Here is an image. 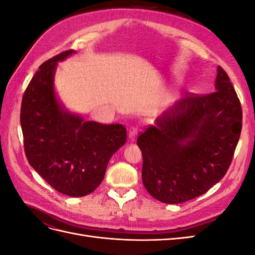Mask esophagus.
<instances>
[{"label":"esophagus","instance_id":"esophagus-1","mask_svg":"<svg viewBox=\"0 0 255 255\" xmlns=\"http://www.w3.org/2000/svg\"><path fill=\"white\" fill-rule=\"evenodd\" d=\"M137 134H138V129H137V128L133 127L132 128L129 129V132H128V139H129L130 141H134V140L136 139Z\"/></svg>","mask_w":255,"mask_h":255}]
</instances>
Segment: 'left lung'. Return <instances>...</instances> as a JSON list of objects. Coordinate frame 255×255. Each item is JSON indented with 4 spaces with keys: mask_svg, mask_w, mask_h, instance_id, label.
<instances>
[{
    "mask_svg": "<svg viewBox=\"0 0 255 255\" xmlns=\"http://www.w3.org/2000/svg\"><path fill=\"white\" fill-rule=\"evenodd\" d=\"M242 121L241 102L219 66L215 92L186 94L137 138L145 189L168 204L205 194L227 173Z\"/></svg>",
    "mask_w": 255,
    "mask_h": 255,
    "instance_id": "8db88e82",
    "label": "left lung"
}]
</instances>
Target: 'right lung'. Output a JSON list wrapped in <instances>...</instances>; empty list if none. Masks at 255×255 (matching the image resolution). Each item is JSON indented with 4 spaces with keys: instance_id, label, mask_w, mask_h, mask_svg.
Wrapping results in <instances>:
<instances>
[{
    "instance_id": "1",
    "label": "right lung",
    "mask_w": 255,
    "mask_h": 255,
    "mask_svg": "<svg viewBox=\"0 0 255 255\" xmlns=\"http://www.w3.org/2000/svg\"><path fill=\"white\" fill-rule=\"evenodd\" d=\"M74 53L65 51L39 67L23 95L20 122L29 165L61 194L84 197L103 181L113 154L127 141V128L86 121L60 103L54 75L58 61Z\"/></svg>"
}]
</instances>
